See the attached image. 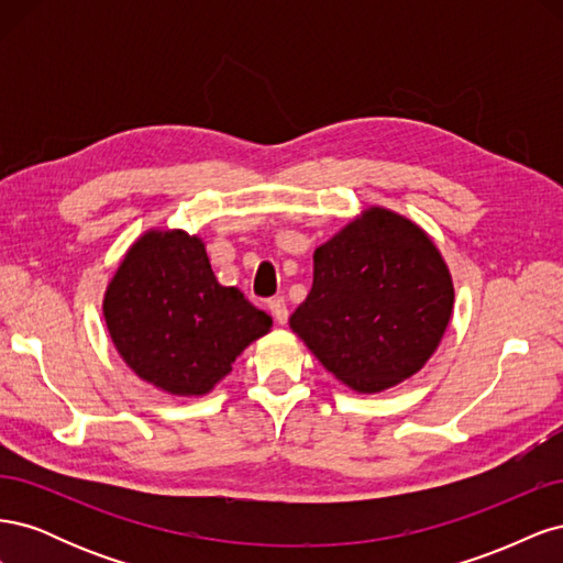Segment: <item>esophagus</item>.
<instances>
[{"instance_id":"34e87169","label":"esophagus","mask_w":563,"mask_h":563,"mask_svg":"<svg viewBox=\"0 0 563 563\" xmlns=\"http://www.w3.org/2000/svg\"><path fill=\"white\" fill-rule=\"evenodd\" d=\"M267 308H269L272 317L277 319V323H286L288 321V308H286V300L284 298H269L267 300Z\"/></svg>"}]
</instances>
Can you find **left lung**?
Instances as JSON below:
<instances>
[{"instance_id": "obj_1", "label": "left lung", "mask_w": 563, "mask_h": 563, "mask_svg": "<svg viewBox=\"0 0 563 563\" xmlns=\"http://www.w3.org/2000/svg\"><path fill=\"white\" fill-rule=\"evenodd\" d=\"M451 310L453 282L430 236L371 209L314 251V282L291 329L338 380L371 395L422 368Z\"/></svg>"}]
</instances>
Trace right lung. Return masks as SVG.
I'll list each match as a JSON object with an SVG mask.
<instances>
[{"instance_id": "add662e5", "label": "right lung", "mask_w": 563, "mask_h": 563, "mask_svg": "<svg viewBox=\"0 0 563 563\" xmlns=\"http://www.w3.org/2000/svg\"><path fill=\"white\" fill-rule=\"evenodd\" d=\"M103 312L135 376L180 397L211 391L272 327L240 288L218 284L201 240L183 230H152L129 249Z\"/></svg>"}]
</instances>
